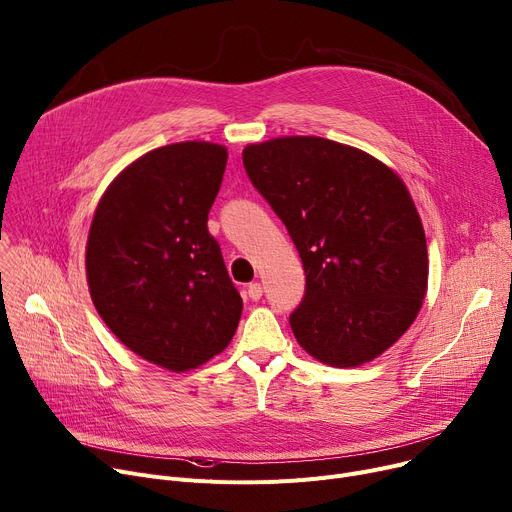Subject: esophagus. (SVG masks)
<instances>
[{
	"label": "esophagus",
	"instance_id": "1",
	"mask_svg": "<svg viewBox=\"0 0 512 512\" xmlns=\"http://www.w3.org/2000/svg\"><path fill=\"white\" fill-rule=\"evenodd\" d=\"M247 294H249V298H251V300H259V298L263 296V286H261L259 282H253V284H249Z\"/></svg>",
	"mask_w": 512,
	"mask_h": 512
}]
</instances>
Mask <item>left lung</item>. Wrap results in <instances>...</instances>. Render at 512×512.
Returning a JSON list of instances; mask_svg holds the SVG:
<instances>
[{
  "mask_svg": "<svg viewBox=\"0 0 512 512\" xmlns=\"http://www.w3.org/2000/svg\"><path fill=\"white\" fill-rule=\"evenodd\" d=\"M243 164L302 259L296 342L337 368L381 356L414 323L428 286L426 234L403 181L315 135L251 144Z\"/></svg>",
  "mask_w": 512,
  "mask_h": 512,
  "instance_id": "1",
  "label": "left lung"
}]
</instances>
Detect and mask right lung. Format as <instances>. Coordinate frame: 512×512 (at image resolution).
<instances>
[{
    "label": "right lung",
    "mask_w": 512,
    "mask_h": 512,
    "mask_svg": "<svg viewBox=\"0 0 512 512\" xmlns=\"http://www.w3.org/2000/svg\"><path fill=\"white\" fill-rule=\"evenodd\" d=\"M226 160V148L210 142L144 154L100 197L88 234L98 315L131 352L175 372L220 354L243 313L208 230Z\"/></svg>",
    "instance_id": "obj_1"
}]
</instances>
